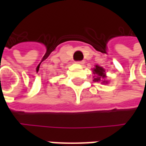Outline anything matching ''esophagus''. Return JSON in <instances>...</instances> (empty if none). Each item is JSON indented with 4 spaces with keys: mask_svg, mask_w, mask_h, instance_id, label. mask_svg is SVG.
<instances>
[{
    "mask_svg": "<svg viewBox=\"0 0 146 146\" xmlns=\"http://www.w3.org/2000/svg\"><path fill=\"white\" fill-rule=\"evenodd\" d=\"M77 63L80 65H84V61H79V62H77Z\"/></svg>",
    "mask_w": 146,
    "mask_h": 146,
    "instance_id": "1",
    "label": "esophagus"
}]
</instances>
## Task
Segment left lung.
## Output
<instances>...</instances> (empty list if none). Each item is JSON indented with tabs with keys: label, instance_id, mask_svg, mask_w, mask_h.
<instances>
[{
	"label": "left lung",
	"instance_id": "left-lung-1",
	"mask_svg": "<svg viewBox=\"0 0 146 146\" xmlns=\"http://www.w3.org/2000/svg\"><path fill=\"white\" fill-rule=\"evenodd\" d=\"M93 73L94 74V82H102V84H108V80H106L105 78L106 76V73H105V70L102 66H99L98 65L95 66V68L93 69Z\"/></svg>",
	"mask_w": 146,
	"mask_h": 146
}]
</instances>
